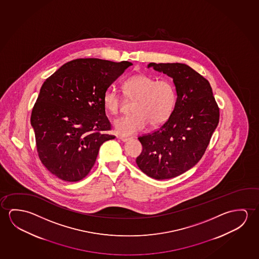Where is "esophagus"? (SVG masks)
<instances>
[{
  "instance_id": "esophagus-1",
  "label": "esophagus",
  "mask_w": 259,
  "mask_h": 259,
  "mask_svg": "<svg viewBox=\"0 0 259 259\" xmlns=\"http://www.w3.org/2000/svg\"><path fill=\"white\" fill-rule=\"evenodd\" d=\"M119 140H121V141H123V142H127L128 140H131L130 138H124V137H119Z\"/></svg>"
}]
</instances>
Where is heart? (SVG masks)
<instances>
[{
  "instance_id": "heart-1",
  "label": "heart",
  "mask_w": 259,
  "mask_h": 259,
  "mask_svg": "<svg viewBox=\"0 0 259 259\" xmlns=\"http://www.w3.org/2000/svg\"><path fill=\"white\" fill-rule=\"evenodd\" d=\"M124 95L135 100L134 114L122 116L113 122L116 132L120 135H133L141 132L149 123L157 127L164 123L174 111L177 102V91L168 79H159L148 74H135L123 82ZM103 106L115 115L122 105V97L112 88L103 95Z\"/></svg>"
}]
</instances>
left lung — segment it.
Wrapping results in <instances>:
<instances>
[{"instance_id": "obj_1", "label": "left lung", "mask_w": 259, "mask_h": 259, "mask_svg": "<svg viewBox=\"0 0 259 259\" xmlns=\"http://www.w3.org/2000/svg\"><path fill=\"white\" fill-rule=\"evenodd\" d=\"M172 77L177 103L172 114L156 131L139 137L142 152L136 163L156 180L178 177L192 168L204 155L220 120V108L209 81L180 63H149Z\"/></svg>"}]
</instances>
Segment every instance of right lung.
Listing matches in <instances>:
<instances>
[{"mask_svg": "<svg viewBox=\"0 0 259 259\" xmlns=\"http://www.w3.org/2000/svg\"><path fill=\"white\" fill-rule=\"evenodd\" d=\"M131 62L78 58L67 62L42 84L30 122L37 155L55 177L82 180L103 142L113 140L103 95Z\"/></svg>", "mask_w": 259, "mask_h": 259, "instance_id": "right-lung-1", "label": "right lung"}]
</instances>
